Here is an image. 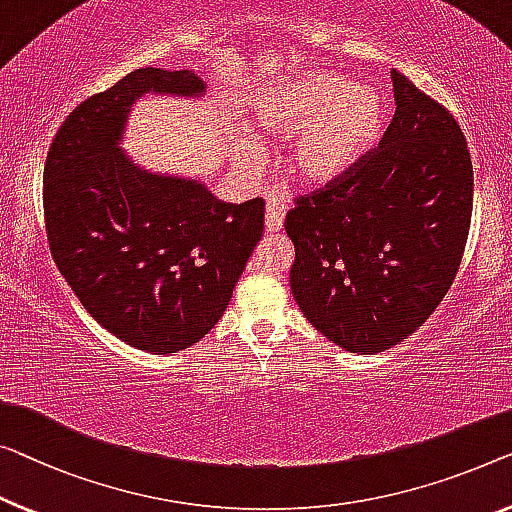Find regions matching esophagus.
Segmentation results:
<instances>
[{"mask_svg": "<svg viewBox=\"0 0 512 512\" xmlns=\"http://www.w3.org/2000/svg\"><path fill=\"white\" fill-rule=\"evenodd\" d=\"M282 223H285V202L280 197H269L266 200V213H264V225L266 232L276 234L282 230Z\"/></svg>", "mask_w": 512, "mask_h": 512, "instance_id": "obj_1", "label": "esophagus"}]
</instances>
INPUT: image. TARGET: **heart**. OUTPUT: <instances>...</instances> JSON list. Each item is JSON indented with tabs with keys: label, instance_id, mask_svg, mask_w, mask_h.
I'll use <instances>...</instances> for the list:
<instances>
[{
	"label": "heart",
	"instance_id": "obj_1",
	"mask_svg": "<svg viewBox=\"0 0 512 512\" xmlns=\"http://www.w3.org/2000/svg\"><path fill=\"white\" fill-rule=\"evenodd\" d=\"M386 124V103L377 89L352 85L331 71L289 75L259 91L253 101V128L266 140H292L287 167L305 186H326L352 174ZM246 160L257 149H241Z\"/></svg>",
	"mask_w": 512,
	"mask_h": 512
}]
</instances>
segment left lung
I'll use <instances>...</instances> for the list:
<instances>
[{"mask_svg": "<svg viewBox=\"0 0 512 512\" xmlns=\"http://www.w3.org/2000/svg\"><path fill=\"white\" fill-rule=\"evenodd\" d=\"M395 117L375 156L299 197L285 230L305 319L352 354L398 345L451 287L467 243L474 170L444 105L393 68Z\"/></svg>", "mask_w": 512, "mask_h": 512, "instance_id": "left-lung-1", "label": "left lung"}]
</instances>
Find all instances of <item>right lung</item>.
I'll use <instances>...</instances> for the list:
<instances>
[{
	"instance_id": "obj_1",
	"label": "right lung",
	"mask_w": 512,
	"mask_h": 512,
	"mask_svg": "<svg viewBox=\"0 0 512 512\" xmlns=\"http://www.w3.org/2000/svg\"><path fill=\"white\" fill-rule=\"evenodd\" d=\"M147 94L200 101L207 82L147 66L80 103L45 160V227L61 276L105 331L177 354L223 317L262 241L264 202L218 200L200 179L128 156V117Z\"/></svg>"
}]
</instances>
